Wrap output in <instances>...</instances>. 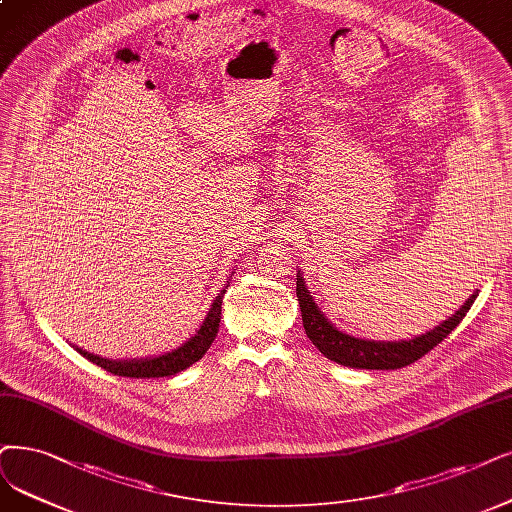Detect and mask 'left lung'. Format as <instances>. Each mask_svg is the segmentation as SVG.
<instances>
[{"label":"left lung","instance_id":"8db88e82","mask_svg":"<svg viewBox=\"0 0 512 512\" xmlns=\"http://www.w3.org/2000/svg\"><path fill=\"white\" fill-rule=\"evenodd\" d=\"M479 292L470 296L462 309H458L452 317L433 327L431 332L416 336L412 340L399 342H380V340H363L344 334L327 321L319 311L311 292L306 290L304 279L298 271L296 275V296L302 313V325L309 340L327 357L346 367H357V370H399V367L410 365L424 357L428 351L452 334L454 327L466 317L468 309L473 306Z\"/></svg>","mask_w":512,"mask_h":512}]
</instances>
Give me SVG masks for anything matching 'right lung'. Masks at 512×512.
<instances>
[{"label": "right lung", "mask_w": 512, "mask_h": 512, "mask_svg": "<svg viewBox=\"0 0 512 512\" xmlns=\"http://www.w3.org/2000/svg\"><path fill=\"white\" fill-rule=\"evenodd\" d=\"M227 288H222L216 300L212 302L210 311L206 315V321L201 323L195 336H191L185 344H180L178 349L163 353L159 357H147V359H124V361H113V359H102L98 355H92L84 349H77L79 355H84L92 363H96L102 370H107L115 376H126V378H163V376H174L182 370H187L195 361H199L210 344L214 342L220 325V309H222V298Z\"/></svg>", "instance_id": "1"}]
</instances>
